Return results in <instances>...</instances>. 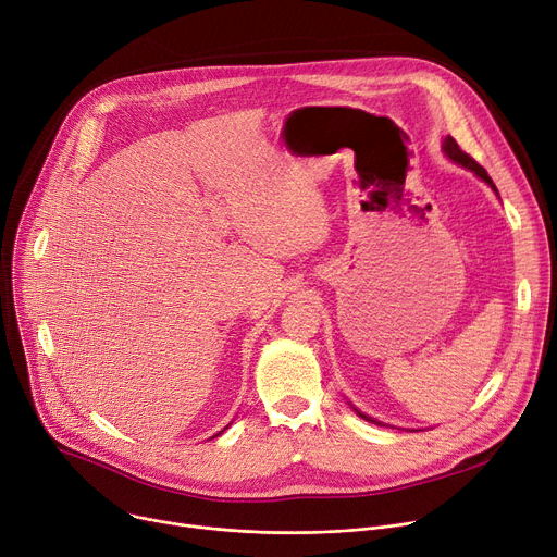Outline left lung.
I'll use <instances>...</instances> for the list:
<instances>
[{"label": "left lung", "mask_w": 557, "mask_h": 557, "mask_svg": "<svg viewBox=\"0 0 557 557\" xmlns=\"http://www.w3.org/2000/svg\"><path fill=\"white\" fill-rule=\"evenodd\" d=\"M441 150H443V154H446L453 163H457V165H461V168H466V170H470L474 176H479L481 181H484V183H488L491 185V188H493V193L499 197V193H497V188H495V183H493V178L488 176V172L484 170V168H481L474 159H470L463 150H461V147L457 145V140L453 138V136H446V138H443V143H441ZM351 405V403H349ZM351 410L360 417V419H364V421H369V423H376V425H385V423H381L379 419H372V417H367V414H362L360 410H358V407H354L351 405Z\"/></svg>", "instance_id": "1"}]
</instances>
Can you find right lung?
Masks as SVG:
<instances>
[{"instance_id":"right-lung-1","label":"right lung","mask_w":557,"mask_h":557,"mask_svg":"<svg viewBox=\"0 0 557 557\" xmlns=\"http://www.w3.org/2000/svg\"><path fill=\"white\" fill-rule=\"evenodd\" d=\"M224 430H226V428H224ZM224 430H221V432H224ZM221 432H219V434H221ZM219 434H214V436H219ZM214 436H212V438H214Z\"/></svg>"}]
</instances>
